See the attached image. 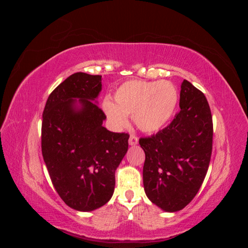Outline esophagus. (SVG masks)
Here are the masks:
<instances>
[{
  "instance_id": "1",
  "label": "esophagus",
  "mask_w": 248,
  "mask_h": 248,
  "mask_svg": "<svg viewBox=\"0 0 248 248\" xmlns=\"http://www.w3.org/2000/svg\"><path fill=\"white\" fill-rule=\"evenodd\" d=\"M129 145L130 146H136L138 142H139V139L137 136H133V134H131L130 138H129Z\"/></svg>"
}]
</instances>
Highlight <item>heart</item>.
<instances>
[{
	"label": "heart",
	"instance_id": "obj_1",
	"mask_svg": "<svg viewBox=\"0 0 248 248\" xmlns=\"http://www.w3.org/2000/svg\"><path fill=\"white\" fill-rule=\"evenodd\" d=\"M178 90L169 80H127L119 86L114 101L106 98L102 103L111 124L123 127L127 117H133L137 127L144 132H155L167 126L175 114Z\"/></svg>",
	"mask_w": 248,
	"mask_h": 248
}]
</instances>
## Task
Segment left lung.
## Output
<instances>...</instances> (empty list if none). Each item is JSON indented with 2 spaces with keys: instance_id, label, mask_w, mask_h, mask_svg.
Wrapping results in <instances>:
<instances>
[{
  "instance_id": "obj_1",
  "label": "left lung",
  "mask_w": 248,
  "mask_h": 248,
  "mask_svg": "<svg viewBox=\"0 0 248 248\" xmlns=\"http://www.w3.org/2000/svg\"><path fill=\"white\" fill-rule=\"evenodd\" d=\"M180 111L166 128L140 145L146 159L142 181L148 199L166 212H177L196 197L212 153L213 123L205 95L184 79Z\"/></svg>"
}]
</instances>
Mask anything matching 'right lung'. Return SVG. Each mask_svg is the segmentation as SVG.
I'll return each instance as SVG.
<instances>
[{
    "instance_id": "right-lung-1",
    "label": "right lung",
    "mask_w": 248,
    "mask_h": 248,
    "mask_svg": "<svg viewBox=\"0 0 248 248\" xmlns=\"http://www.w3.org/2000/svg\"><path fill=\"white\" fill-rule=\"evenodd\" d=\"M101 89V76L74 73L50 93L42 115V156L52 185L81 212L110 200L115 171L128 150V134L102 126L107 116L96 104Z\"/></svg>"
}]
</instances>
